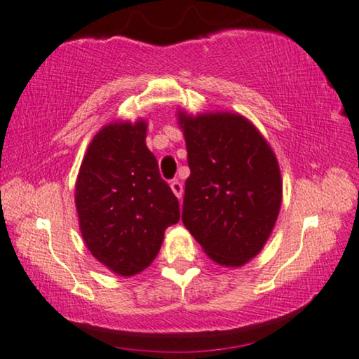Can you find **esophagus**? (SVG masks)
Segmentation results:
<instances>
[{
    "label": "esophagus",
    "mask_w": 359,
    "mask_h": 359,
    "mask_svg": "<svg viewBox=\"0 0 359 359\" xmlns=\"http://www.w3.org/2000/svg\"><path fill=\"white\" fill-rule=\"evenodd\" d=\"M170 189H172V192L175 194V197L179 198V201H180V198H182V194H184V187H182V184H180L179 180H174V182L170 184Z\"/></svg>",
    "instance_id": "34e87169"
}]
</instances>
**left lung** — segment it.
<instances>
[{"instance_id": "8db88e82", "label": "left lung", "mask_w": 359, "mask_h": 359, "mask_svg": "<svg viewBox=\"0 0 359 359\" xmlns=\"http://www.w3.org/2000/svg\"><path fill=\"white\" fill-rule=\"evenodd\" d=\"M190 175L182 222L203 252L242 266L262 250L281 205L280 167L250 121L232 112H179Z\"/></svg>"}]
</instances>
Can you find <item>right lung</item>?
Listing matches in <instances>:
<instances>
[{"label": "right lung", "mask_w": 359, "mask_h": 359, "mask_svg": "<svg viewBox=\"0 0 359 359\" xmlns=\"http://www.w3.org/2000/svg\"><path fill=\"white\" fill-rule=\"evenodd\" d=\"M147 122H114L90 140L76 208L86 247L109 270L137 275L161 250L167 226L180 219L179 201L146 146Z\"/></svg>", "instance_id": "1"}]
</instances>
